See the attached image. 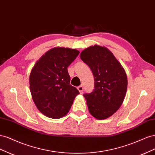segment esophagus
I'll return each mask as SVG.
<instances>
[{"mask_svg": "<svg viewBox=\"0 0 155 155\" xmlns=\"http://www.w3.org/2000/svg\"><path fill=\"white\" fill-rule=\"evenodd\" d=\"M78 91H79V92H80L81 94L83 93V87L82 85L79 86V87H78Z\"/></svg>", "mask_w": 155, "mask_h": 155, "instance_id": "esophagus-1", "label": "esophagus"}]
</instances>
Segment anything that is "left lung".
Returning a JSON list of instances; mask_svg holds the SVG:
<instances>
[{"label":"left lung","mask_w":155,"mask_h":155,"mask_svg":"<svg viewBox=\"0 0 155 155\" xmlns=\"http://www.w3.org/2000/svg\"><path fill=\"white\" fill-rule=\"evenodd\" d=\"M80 58L90 67L94 78V89L83 94L88 110L97 120L109 118L124 100L127 88L125 70L111 51L101 46L83 50Z\"/></svg>","instance_id":"obj_1"}]
</instances>
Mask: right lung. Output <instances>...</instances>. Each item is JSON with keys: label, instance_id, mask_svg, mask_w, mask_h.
Instances as JSON below:
<instances>
[{"label": "right lung", "instance_id": "add662e5", "mask_svg": "<svg viewBox=\"0 0 155 155\" xmlns=\"http://www.w3.org/2000/svg\"><path fill=\"white\" fill-rule=\"evenodd\" d=\"M79 54L76 49L54 48L42 56L31 70L32 99L39 110L48 118L58 119L66 115L79 94L70 85L67 70Z\"/></svg>", "mask_w": 155, "mask_h": 155}]
</instances>
